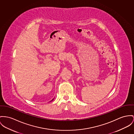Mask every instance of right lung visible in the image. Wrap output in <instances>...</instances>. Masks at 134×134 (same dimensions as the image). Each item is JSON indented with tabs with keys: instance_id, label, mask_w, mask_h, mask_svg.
Segmentation results:
<instances>
[{
	"instance_id": "obj_1",
	"label": "right lung",
	"mask_w": 134,
	"mask_h": 134,
	"mask_svg": "<svg viewBox=\"0 0 134 134\" xmlns=\"http://www.w3.org/2000/svg\"><path fill=\"white\" fill-rule=\"evenodd\" d=\"M53 100V99H52V100ZM52 100H51V101H52Z\"/></svg>"
}]
</instances>
